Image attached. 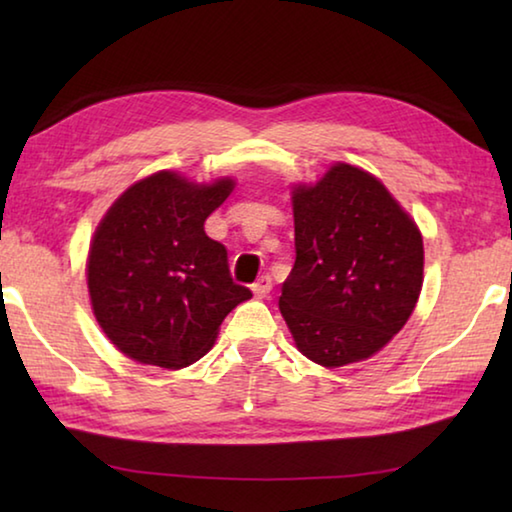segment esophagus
<instances>
[{
	"mask_svg": "<svg viewBox=\"0 0 512 512\" xmlns=\"http://www.w3.org/2000/svg\"><path fill=\"white\" fill-rule=\"evenodd\" d=\"M271 289H273L271 275H262V277H259V280L253 284V293H255L257 298H266L268 293H271Z\"/></svg>",
	"mask_w": 512,
	"mask_h": 512,
	"instance_id": "esophagus-1",
	"label": "esophagus"
}]
</instances>
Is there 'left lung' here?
Returning <instances> with one entry per match:
<instances>
[{"instance_id": "left-lung-1", "label": "left lung", "mask_w": 512, "mask_h": 512, "mask_svg": "<svg viewBox=\"0 0 512 512\" xmlns=\"http://www.w3.org/2000/svg\"><path fill=\"white\" fill-rule=\"evenodd\" d=\"M296 264L280 311L307 359L339 368L372 357L413 314L422 289L418 225L368 171L334 164L293 187Z\"/></svg>"}]
</instances>
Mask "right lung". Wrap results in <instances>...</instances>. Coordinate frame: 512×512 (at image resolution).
Returning <instances> with one entry per match:
<instances>
[{
    "label": "right lung",
    "mask_w": 512,
    "mask_h": 512,
    "mask_svg": "<svg viewBox=\"0 0 512 512\" xmlns=\"http://www.w3.org/2000/svg\"><path fill=\"white\" fill-rule=\"evenodd\" d=\"M235 180L189 183L158 171L128 187L90 244L94 316L126 357L178 370L212 348L223 318L253 298L230 275L228 250L205 235V219Z\"/></svg>",
    "instance_id": "add662e5"
}]
</instances>
